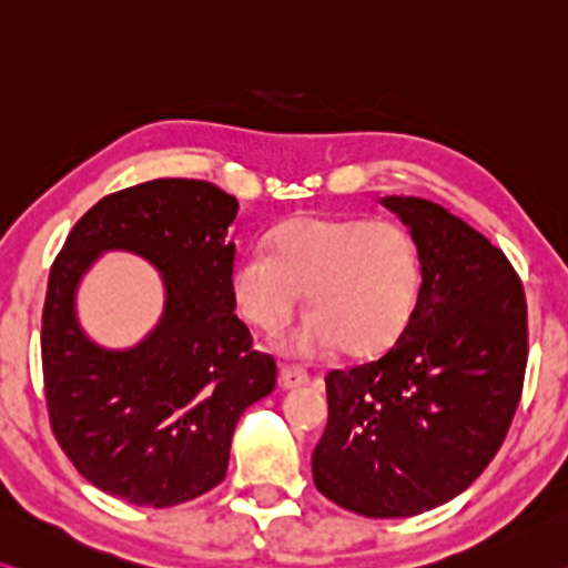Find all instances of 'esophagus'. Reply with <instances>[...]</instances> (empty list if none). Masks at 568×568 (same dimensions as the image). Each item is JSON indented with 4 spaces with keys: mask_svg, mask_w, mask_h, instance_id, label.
I'll list each match as a JSON object with an SVG mask.
<instances>
[{
    "mask_svg": "<svg viewBox=\"0 0 568 568\" xmlns=\"http://www.w3.org/2000/svg\"><path fill=\"white\" fill-rule=\"evenodd\" d=\"M310 383V375L307 371L296 368V365H282V371H278V386L284 390H294V388H302Z\"/></svg>",
    "mask_w": 568,
    "mask_h": 568,
    "instance_id": "1",
    "label": "esophagus"
}]
</instances>
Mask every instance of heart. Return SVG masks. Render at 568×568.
Instances as JSON below:
<instances>
[{
  "mask_svg": "<svg viewBox=\"0 0 568 568\" xmlns=\"http://www.w3.org/2000/svg\"><path fill=\"white\" fill-rule=\"evenodd\" d=\"M233 300L251 325L276 333L307 292L312 317L284 351L312 355L335 345L371 355L404 333L418 292V254L406 229L365 217L307 215L274 235V254L251 248L231 276Z\"/></svg>",
  "mask_w": 568,
  "mask_h": 568,
  "instance_id": "1",
  "label": "heart"
}]
</instances>
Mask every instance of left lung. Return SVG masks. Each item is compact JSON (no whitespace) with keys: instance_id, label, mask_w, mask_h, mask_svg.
Masks as SVG:
<instances>
[{"instance_id":"1","label":"left lung","mask_w":568,"mask_h":568,"mask_svg":"<svg viewBox=\"0 0 568 568\" xmlns=\"http://www.w3.org/2000/svg\"><path fill=\"white\" fill-rule=\"evenodd\" d=\"M408 231L422 286L381 357L327 373L317 490L365 518H408L465 493L516 416L528 363L523 284L483 233L424 197H383Z\"/></svg>"}]
</instances>
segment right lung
Returning <instances> with one entry per match:
<instances>
[{
  "label": "right lung",
  "mask_w": 568,
  "mask_h": 568,
  "mask_svg": "<svg viewBox=\"0 0 568 568\" xmlns=\"http://www.w3.org/2000/svg\"><path fill=\"white\" fill-rule=\"evenodd\" d=\"M239 200L205 180H152L99 200L52 261L42 307V378L52 434L91 485L170 508L221 483L241 414L276 386L272 355L235 317ZM103 250L163 274L165 312L129 352L82 333L74 292Z\"/></svg>",
  "instance_id": "add662e5"
}]
</instances>
